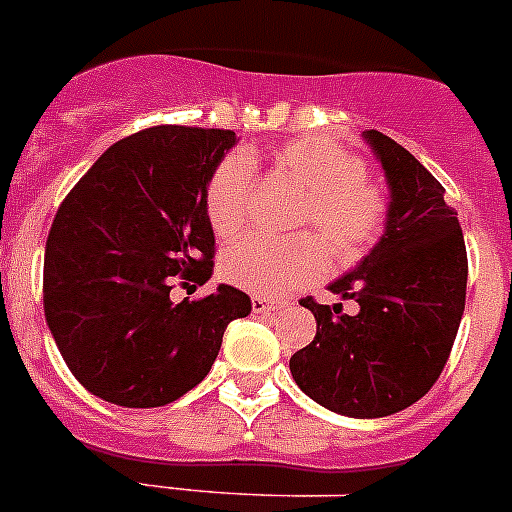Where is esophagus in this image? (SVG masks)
I'll use <instances>...</instances> for the list:
<instances>
[{"label": "esophagus", "instance_id": "1", "mask_svg": "<svg viewBox=\"0 0 512 512\" xmlns=\"http://www.w3.org/2000/svg\"><path fill=\"white\" fill-rule=\"evenodd\" d=\"M251 307H253V312H274V310H279V307H282V302L274 300V297L256 295L251 300Z\"/></svg>", "mask_w": 512, "mask_h": 512}]
</instances>
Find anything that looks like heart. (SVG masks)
<instances>
[{
  "mask_svg": "<svg viewBox=\"0 0 512 512\" xmlns=\"http://www.w3.org/2000/svg\"><path fill=\"white\" fill-rule=\"evenodd\" d=\"M274 176L305 192L300 228L320 230L336 253L354 259L372 248L387 223V197L366 176L359 153L320 138L289 140L274 153ZM259 194L251 156L233 151L215 166L205 189V210L220 238H233L251 220ZM328 248L318 235L295 241L243 238L223 253V277L253 295H279L323 277Z\"/></svg>",
  "mask_w": 512,
  "mask_h": 512,
  "instance_id": "obj_1",
  "label": "heart"
}]
</instances>
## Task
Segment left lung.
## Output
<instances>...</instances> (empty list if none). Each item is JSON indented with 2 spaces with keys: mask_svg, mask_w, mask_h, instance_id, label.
I'll return each mask as SVG.
<instances>
[{
  "mask_svg": "<svg viewBox=\"0 0 512 512\" xmlns=\"http://www.w3.org/2000/svg\"><path fill=\"white\" fill-rule=\"evenodd\" d=\"M366 140L392 189L387 228L354 271L330 284L359 312L300 300L318 333L289 359L300 390L348 418L400 413L431 390L454 346L469 274L464 233L441 182L379 130Z\"/></svg>",
  "mask_w": 512,
  "mask_h": 512,
  "instance_id": "left-lung-1",
  "label": "left lung"
}]
</instances>
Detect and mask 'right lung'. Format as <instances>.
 Returning a JSON list of instances; mask_svg holds the SVG:
<instances>
[{"label":"right lung","mask_w":512,"mask_h":512,"mask_svg":"<svg viewBox=\"0 0 512 512\" xmlns=\"http://www.w3.org/2000/svg\"><path fill=\"white\" fill-rule=\"evenodd\" d=\"M233 130L156 125L117 140L74 184L45 243L43 307L63 361L92 395L161 408L207 377L251 297L202 287L215 266L205 189Z\"/></svg>","instance_id":"1"}]
</instances>
